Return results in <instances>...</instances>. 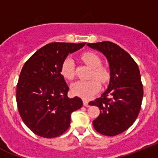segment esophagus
<instances>
[{"label": "esophagus", "instance_id": "obj_1", "mask_svg": "<svg viewBox=\"0 0 158 158\" xmlns=\"http://www.w3.org/2000/svg\"><path fill=\"white\" fill-rule=\"evenodd\" d=\"M83 105L85 106H88V102L89 101L87 99H83Z\"/></svg>", "mask_w": 158, "mask_h": 158}]
</instances>
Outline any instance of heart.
<instances>
[{
  "mask_svg": "<svg viewBox=\"0 0 158 158\" xmlns=\"http://www.w3.org/2000/svg\"><path fill=\"white\" fill-rule=\"evenodd\" d=\"M81 60L92 68L90 72L89 80L78 81L71 87L72 93L83 98H89L94 95L100 88V83L105 84L110 80V72L106 66L102 65V60L98 55L91 52H84L80 56ZM60 71L66 79L72 80L75 77V63L71 58H66L61 65ZM96 79L95 80V79ZM98 79V81L97 80Z\"/></svg>",
  "mask_w": 158,
  "mask_h": 158,
  "instance_id": "1",
  "label": "heart"
}]
</instances>
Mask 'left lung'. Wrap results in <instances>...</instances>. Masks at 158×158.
I'll use <instances>...</instances> for the list:
<instances>
[{
    "instance_id": "obj_1",
    "label": "left lung",
    "mask_w": 158,
    "mask_h": 158,
    "mask_svg": "<svg viewBox=\"0 0 158 158\" xmlns=\"http://www.w3.org/2000/svg\"><path fill=\"white\" fill-rule=\"evenodd\" d=\"M87 46L106 57L110 72L108 88L100 98L89 102L100 110L93 127L102 135L115 136L132 126L141 110L143 86L139 68L130 54L116 44L103 41Z\"/></svg>"
}]
</instances>
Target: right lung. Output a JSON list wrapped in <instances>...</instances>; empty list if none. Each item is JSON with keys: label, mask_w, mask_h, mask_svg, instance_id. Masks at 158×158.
Listing matches in <instances>:
<instances>
[{"label": "right lung", "mask_w": 158, "mask_h": 158, "mask_svg": "<svg viewBox=\"0 0 158 158\" xmlns=\"http://www.w3.org/2000/svg\"><path fill=\"white\" fill-rule=\"evenodd\" d=\"M86 43H51L36 51L25 62L16 86V103L24 124L38 136L59 137L69 128L71 114L83 106L69 87L60 68L69 53Z\"/></svg>", "instance_id": "1"}]
</instances>
